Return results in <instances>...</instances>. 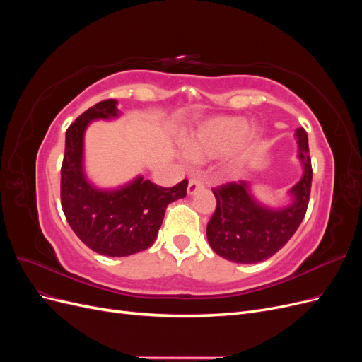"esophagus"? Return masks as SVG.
I'll return each mask as SVG.
<instances>
[{"mask_svg": "<svg viewBox=\"0 0 362 362\" xmlns=\"http://www.w3.org/2000/svg\"><path fill=\"white\" fill-rule=\"evenodd\" d=\"M204 189V182L202 181H199V180H196V178H192L190 181H189V185H187V193L192 196V194H194V193H198L199 190H202Z\"/></svg>", "mask_w": 362, "mask_h": 362, "instance_id": "esophagus-1", "label": "esophagus"}]
</instances>
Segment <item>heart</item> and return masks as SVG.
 <instances>
[{"label": "heart", "mask_w": 362, "mask_h": 362, "mask_svg": "<svg viewBox=\"0 0 362 362\" xmlns=\"http://www.w3.org/2000/svg\"><path fill=\"white\" fill-rule=\"evenodd\" d=\"M259 139V129L243 117L221 116L208 120L189 137L185 156L192 161H205L222 156L228 172L243 168Z\"/></svg>", "instance_id": "b5f03b06"}]
</instances>
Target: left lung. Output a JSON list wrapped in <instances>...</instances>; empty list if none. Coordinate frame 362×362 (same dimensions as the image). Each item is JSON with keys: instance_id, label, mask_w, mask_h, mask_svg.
Here are the masks:
<instances>
[{"instance_id": "8db88e82", "label": "left lung", "mask_w": 362, "mask_h": 362, "mask_svg": "<svg viewBox=\"0 0 362 362\" xmlns=\"http://www.w3.org/2000/svg\"><path fill=\"white\" fill-rule=\"evenodd\" d=\"M294 137L303 175L290 190L293 202L288 206L273 210L259 204L246 181L213 189L217 205L206 225V238L217 255L240 264L264 261L275 255L299 228L308 208L313 169L306 131L298 128Z\"/></svg>"}]
</instances>
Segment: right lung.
<instances>
[{
    "mask_svg": "<svg viewBox=\"0 0 362 362\" xmlns=\"http://www.w3.org/2000/svg\"><path fill=\"white\" fill-rule=\"evenodd\" d=\"M119 116L117 101L95 104L75 119L66 131L62 164V208L81 242L107 257H128L156 242L164 211L187 193V180L160 187L141 175L122 187L103 190L84 173V133L92 120Z\"/></svg>",
    "mask_w": 362,
    "mask_h": 362,
    "instance_id": "obj_1",
    "label": "right lung"
}]
</instances>
